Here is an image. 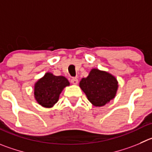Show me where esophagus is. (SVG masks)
<instances>
[{
  "label": "esophagus",
  "mask_w": 152,
  "mask_h": 152,
  "mask_svg": "<svg viewBox=\"0 0 152 152\" xmlns=\"http://www.w3.org/2000/svg\"><path fill=\"white\" fill-rule=\"evenodd\" d=\"M71 82H72V83H73V84H77L78 80H77V77H72V78L71 79Z\"/></svg>",
  "instance_id": "34e87169"
}]
</instances>
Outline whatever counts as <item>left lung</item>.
Instances as JSON below:
<instances>
[{
    "label": "left lung",
    "mask_w": 152,
    "mask_h": 152,
    "mask_svg": "<svg viewBox=\"0 0 152 152\" xmlns=\"http://www.w3.org/2000/svg\"><path fill=\"white\" fill-rule=\"evenodd\" d=\"M80 86L92 104L101 107L115 97L118 83L110 74L99 69H92L87 77L82 79Z\"/></svg>",
    "instance_id": "left-lung-1"
}]
</instances>
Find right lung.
Listing matches in <instances>:
<instances>
[{
    "label": "right lung",
    "instance_id": "obj_1",
    "mask_svg": "<svg viewBox=\"0 0 152 152\" xmlns=\"http://www.w3.org/2000/svg\"><path fill=\"white\" fill-rule=\"evenodd\" d=\"M69 82L63 76H54L46 73L35 84L34 95L38 103L45 107H50L57 102L62 90Z\"/></svg>",
    "mask_w": 152,
    "mask_h": 152
}]
</instances>
